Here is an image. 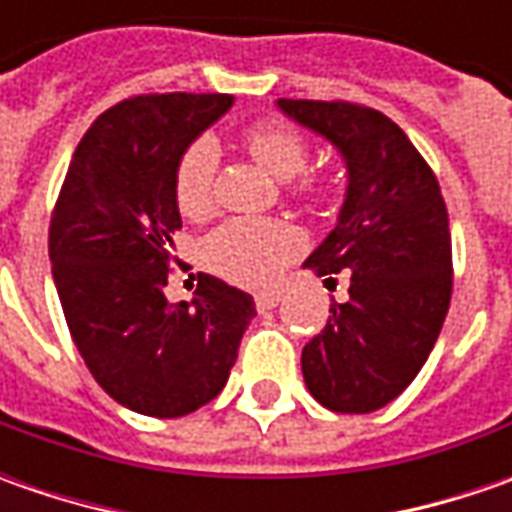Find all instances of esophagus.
Masks as SVG:
<instances>
[{"mask_svg": "<svg viewBox=\"0 0 512 512\" xmlns=\"http://www.w3.org/2000/svg\"><path fill=\"white\" fill-rule=\"evenodd\" d=\"M279 302H282L279 293H259V296H256V307H259L262 313H265V310H273Z\"/></svg>", "mask_w": 512, "mask_h": 512, "instance_id": "esophagus-1", "label": "esophagus"}]
</instances>
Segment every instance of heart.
<instances>
[{
	"instance_id": "b5f03b06",
	"label": "heart",
	"mask_w": 512,
	"mask_h": 512,
	"mask_svg": "<svg viewBox=\"0 0 512 512\" xmlns=\"http://www.w3.org/2000/svg\"><path fill=\"white\" fill-rule=\"evenodd\" d=\"M245 145L250 156L276 179H293L307 165L305 139L287 125H256L247 130ZM216 170H219V145L216 139L202 136L182 153L176 176H173V193L176 205L185 216H205L216 199ZM302 193H316L319 182L305 179L299 185ZM302 250V233L279 219H227L219 225L202 245L205 265L225 276L230 282L245 287H267L276 282V276L285 270L290 259H296Z\"/></svg>"
}]
</instances>
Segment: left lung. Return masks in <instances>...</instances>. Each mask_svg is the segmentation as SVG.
Returning a JSON list of instances; mask_svg holds the SVG:
<instances>
[{
    "mask_svg": "<svg viewBox=\"0 0 512 512\" xmlns=\"http://www.w3.org/2000/svg\"><path fill=\"white\" fill-rule=\"evenodd\" d=\"M276 108L327 139L347 170L339 222L305 259L347 273L350 299L302 350L310 396L333 413H373L427 362L453 290L442 190L422 153L384 113L350 102L279 99Z\"/></svg>",
    "mask_w": 512,
    "mask_h": 512,
    "instance_id": "obj_1",
    "label": "left lung"
}]
</instances>
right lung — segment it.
I'll use <instances>...</instances> for the list:
<instances>
[{
	"label": "right lung",
	"mask_w": 512,
	"mask_h": 512,
	"mask_svg": "<svg viewBox=\"0 0 512 512\" xmlns=\"http://www.w3.org/2000/svg\"><path fill=\"white\" fill-rule=\"evenodd\" d=\"M233 105L227 93H153L105 110L82 136L50 219V265L76 350L110 399L176 419L216 399L256 316L253 296L216 276L190 302L165 299L173 176Z\"/></svg>",
	"instance_id": "add662e5"
}]
</instances>
